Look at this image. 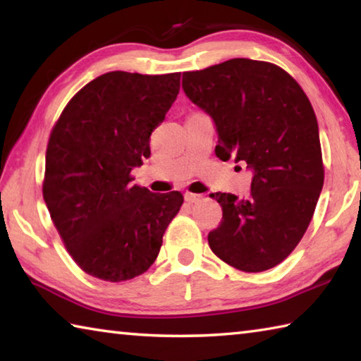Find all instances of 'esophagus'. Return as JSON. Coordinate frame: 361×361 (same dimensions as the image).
Returning <instances> with one entry per match:
<instances>
[{
  "label": "esophagus",
  "instance_id": "34e87169",
  "mask_svg": "<svg viewBox=\"0 0 361 361\" xmlns=\"http://www.w3.org/2000/svg\"><path fill=\"white\" fill-rule=\"evenodd\" d=\"M202 199V195L200 194H192V192H186L185 194V200L189 204H194V202H199V200Z\"/></svg>",
  "mask_w": 361,
  "mask_h": 361
}]
</instances>
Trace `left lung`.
<instances>
[{
    "mask_svg": "<svg viewBox=\"0 0 361 361\" xmlns=\"http://www.w3.org/2000/svg\"><path fill=\"white\" fill-rule=\"evenodd\" d=\"M183 90L215 122L216 156L253 173L245 199L210 194L223 209L212 252L243 272L276 267L302 239L325 178L307 95L280 66L250 59L183 73Z\"/></svg>",
    "mask_w": 361,
    "mask_h": 361,
    "instance_id": "obj_1",
    "label": "left lung"
}]
</instances>
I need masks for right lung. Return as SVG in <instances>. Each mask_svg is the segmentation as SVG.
Returning <instances> with one entry per match:
<instances>
[{
  "label": "right lung",
  "instance_id": "add662e5",
  "mask_svg": "<svg viewBox=\"0 0 361 361\" xmlns=\"http://www.w3.org/2000/svg\"><path fill=\"white\" fill-rule=\"evenodd\" d=\"M180 76L105 73L73 97L54 126L42 195L66 250L89 276H142L180 212L181 192L154 194L130 176L151 156L149 137L176 100Z\"/></svg>",
  "mask_w": 361,
  "mask_h": 361
}]
</instances>
